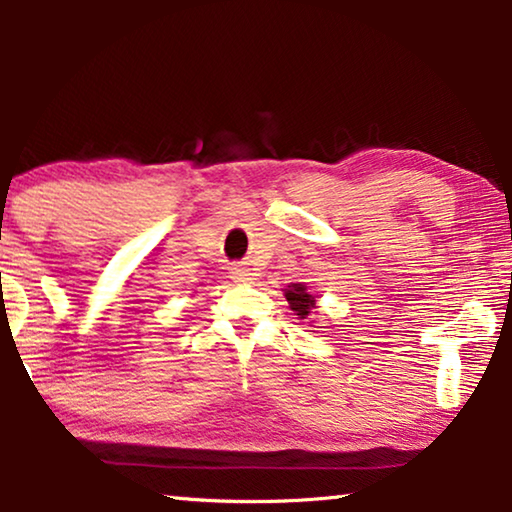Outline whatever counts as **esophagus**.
<instances>
[{"instance_id":"esophagus-1","label":"esophagus","mask_w":512,"mask_h":512,"mask_svg":"<svg viewBox=\"0 0 512 512\" xmlns=\"http://www.w3.org/2000/svg\"><path fill=\"white\" fill-rule=\"evenodd\" d=\"M230 277H232V280H235L237 284H248V282H253L255 280V273L253 271H250V268L248 266H232L230 268Z\"/></svg>"}]
</instances>
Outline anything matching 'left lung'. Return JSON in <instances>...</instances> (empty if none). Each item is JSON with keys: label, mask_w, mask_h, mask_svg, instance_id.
Here are the masks:
<instances>
[{"label": "left lung", "mask_w": 512, "mask_h": 512, "mask_svg": "<svg viewBox=\"0 0 512 512\" xmlns=\"http://www.w3.org/2000/svg\"><path fill=\"white\" fill-rule=\"evenodd\" d=\"M284 291V298H287L291 311H296V316L300 320H305L311 316V309L316 307V296H311V291L307 289L305 282H291Z\"/></svg>", "instance_id": "obj_1"}]
</instances>
